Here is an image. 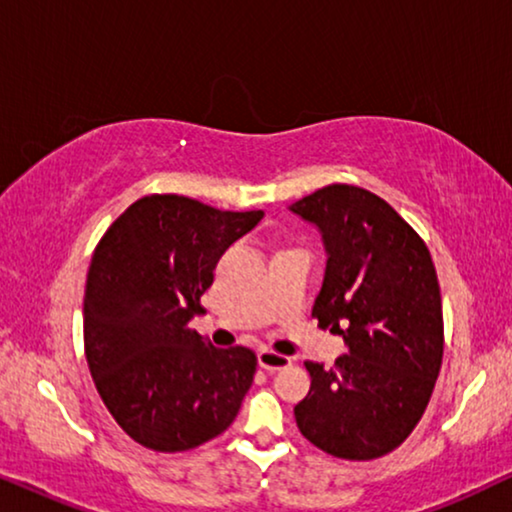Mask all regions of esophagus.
I'll use <instances>...</instances> for the list:
<instances>
[{
  "mask_svg": "<svg viewBox=\"0 0 512 512\" xmlns=\"http://www.w3.org/2000/svg\"><path fill=\"white\" fill-rule=\"evenodd\" d=\"M291 363L293 361L289 359V356L272 352V349H261V352H258V366H261L263 370H268V373H277V370L289 368Z\"/></svg>",
  "mask_w": 512,
  "mask_h": 512,
  "instance_id": "1",
  "label": "esophagus"
}]
</instances>
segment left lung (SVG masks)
Here are the masks:
<instances>
[{"mask_svg":"<svg viewBox=\"0 0 512 512\" xmlns=\"http://www.w3.org/2000/svg\"><path fill=\"white\" fill-rule=\"evenodd\" d=\"M291 212L319 228L328 256L312 317L349 347L331 370L305 361L312 387L293 410L296 424L338 459L384 457L422 419L443 363L431 254L410 223L366 188L324 186Z\"/></svg>","mask_w":512,"mask_h":512,"instance_id":"1","label":"left lung"}]
</instances>
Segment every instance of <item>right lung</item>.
<instances>
[{
	"instance_id": "add662e5",
	"label": "right lung",
	"mask_w": 512,
	"mask_h": 512,
	"mask_svg": "<svg viewBox=\"0 0 512 512\" xmlns=\"http://www.w3.org/2000/svg\"><path fill=\"white\" fill-rule=\"evenodd\" d=\"M263 219L184 195L132 202L97 242L83 298V342L116 424L156 452H184L233 424L256 373L247 347L216 349L191 319L219 258Z\"/></svg>"
}]
</instances>
